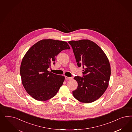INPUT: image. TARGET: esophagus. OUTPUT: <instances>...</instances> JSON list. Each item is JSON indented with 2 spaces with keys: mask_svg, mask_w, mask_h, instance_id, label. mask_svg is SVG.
Returning a JSON list of instances; mask_svg holds the SVG:
<instances>
[{
  "mask_svg": "<svg viewBox=\"0 0 132 132\" xmlns=\"http://www.w3.org/2000/svg\"><path fill=\"white\" fill-rule=\"evenodd\" d=\"M73 78V77H65V79L67 80H70V79H72Z\"/></svg>",
  "mask_w": 132,
  "mask_h": 132,
  "instance_id": "1",
  "label": "esophagus"
}]
</instances>
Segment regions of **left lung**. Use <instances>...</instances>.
<instances>
[{
  "instance_id": "8db88e82",
  "label": "left lung",
  "mask_w": 132,
  "mask_h": 132,
  "mask_svg": "<svg viewBox=\"0 0 132 132\" xmlns=\"http://www.w3.org/2000/svg\"><path fill=\"white\" fill-rule=\"evenodd\" d=\"M73 48L78 67H82L83 77L74 79L78 86L73 91L74 97L80 102L90 103L98 100L109 85L111 66L103 51L88 39L68 42Z\"/></svg>"
}]
</instances>
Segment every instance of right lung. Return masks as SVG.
<instances>
[{
	"instance_id": "add662e5",
	"label": "right lung",
	"mask_w": 132,
	"mask_h": 132,
	"mask_svg": "<svg viewBox=\"0 0 132 132\" xmlns=\"http://www.w3.org/2000/svg\"><path fill=\"white\" fill-rule=\"evenodd\" d=\"M70 49L66 41L42 39L32 46L24 55L20 68L22 83L28 94L44 101L53 97L62 85L65 77L47 70L62 50Z\"/></svg>"
}]
</instances>
